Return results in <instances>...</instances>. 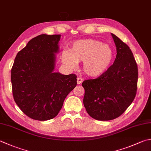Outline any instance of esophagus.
Masks as SVG:
<instances>
[{
  "mask_svg": "<svg viewBox=\"0 0 151 151\" xmlns=\"http://www.w3.org/2000/svg\"><path fill=\"white\" fill-rule=\"evenodd\" d=\"M82 81H83V79H82V78H81V77L77 78V84H81L82 82Z\"/></svg>",
  "mask_w": 151,
  "mask_h": 151,
  "instance_id": "esophagus-1",
  "label": "esophagus"
}]
</instances>
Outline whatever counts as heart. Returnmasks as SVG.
<instances>
[{
    "label": "heart",
    "mask_w": 151,
    "mask_h": 151,
    "mask_svg": "<svg viewBox=\"0 0 151 151\" xmlns=\"http://www.w3.org/2000/svg\"><path fill=\"white\" fill-rule=\"evenodd\" d=\"M113 55V50L109 44L94 39H83L73 42L69 52L63 50L61 60L70 69H75L78 62L82 61V69L86 75L98 77L109 69Z\"/></svg>",
    "instance_id": "b5f03b06"
}]
</instances>
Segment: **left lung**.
Listing matches in <instances>:
<instances>
[{"label":"left lung","instance_id":"obj_1","mask_svg":"<svg viewBox=\"0 0 151 151\" xmlns=\"http://www.w3.org/2000/svg\"><path fill=\"white\" fill-rule=\"evenodd\" d=\"M116 47L114 63L103 75L82 82L84 105L97 120H111L124 113L136 95L138 69L129 46L111 33Z\"/></svg>","mask_w":151,"mask_h":151}]
</instances>
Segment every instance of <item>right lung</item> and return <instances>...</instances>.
<instances>
[{
  "label": "right lung",
  "instance_id": "right-lung-1",
  "mask_svg": "<svg viewBox=\"0 0 151 151\" xmlns=\"http://www.w3.org/2000/svg\"><path fill=\"white\" fill-rule=\"evenodd\" d=\"M61 35H40L29 41L15 58L11 81L15 102L36 120L54 119L76 86L75 74L55 73Z\"/></svg>",
  "mask_w": 151,
  "mask_h": 151
}]
</instances>
